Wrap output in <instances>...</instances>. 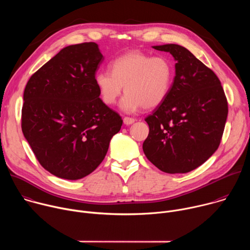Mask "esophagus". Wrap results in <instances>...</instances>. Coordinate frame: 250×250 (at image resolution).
Returning a JSON list of instances; mask_svg holds the SVG:
<instances>
[{"label": "esophagus", "mask_w": 250, "mask_h": 250, "mask_svg": "<svg viewBox=\"0 0 250 250\" xmlns=\"http://www.w3.org/2000/svg\"><path fill=\"white\" fill-rule=\"evenodd\" d=\"M135 122V120L133 118H129V117H125L124 118V123L125 125H131Z\"/></svg>", "instance_id": "1"}]
</instances>
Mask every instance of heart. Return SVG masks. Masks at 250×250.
<instances>
[{
	"mask_svg": "<svg viewBox=\"0 0 250 250\" xmlns=\"http://www.w3.org/2000/svg\"><path fill=\"white\" fill-rule=\"evenodd\" d=\"M109 71H99L95 84L103 102L114 104L123 92L121 108L127 113L139 109H152L167 97L173 68L168 59L150 56L139 50L127 52L112 61Z\"/></svg>",
	"mask_w": 250,
	"mask_h": 250,
	"instance_id": "1",
	"label": "heart"
}]
</instances>
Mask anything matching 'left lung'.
I'll list each match as a JSON object with an SVG mask.
<instances>
[{
	"instance_id": "left-lung-1",
	"label": "left lung",
	"mask_w": 250,
	"mask_h": 250,
	"mask_svg": "<svg viewBox=\"0 0 250 250\" xmlns=\"http://www.w3.org/2000/svg\"><path fill=\"white\" fill-rule=\"evenodd\" d=\"M153 48L173 55L175 77L165 100L146 118L149 133L142 148L161 171L187 173L218 149L229 112L227 97L218 76L187 48Z\"/></svg>"
}]
</instances>
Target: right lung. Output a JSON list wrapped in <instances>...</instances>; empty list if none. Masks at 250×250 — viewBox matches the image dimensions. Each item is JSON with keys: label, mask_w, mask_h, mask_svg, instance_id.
Wrapping results in <instances>:
<instances>
[{"label": "right lung", "mask_w": 250, "mask_h": 250, "mask_svg": "<svg viewBox=\"0 0 250 250\" xmlns=\"http://www.w3.org/2000/svg\"><path fill=\"white\" fill-rule=\"evenodd\" d=\"M103 60L95 42L69 45L25 86L22 133L41 165L62 179L92 173L122 127V117L100 99L95 84Z\"/></svg>", "instance_id": "add662e5"}]
</instances>
